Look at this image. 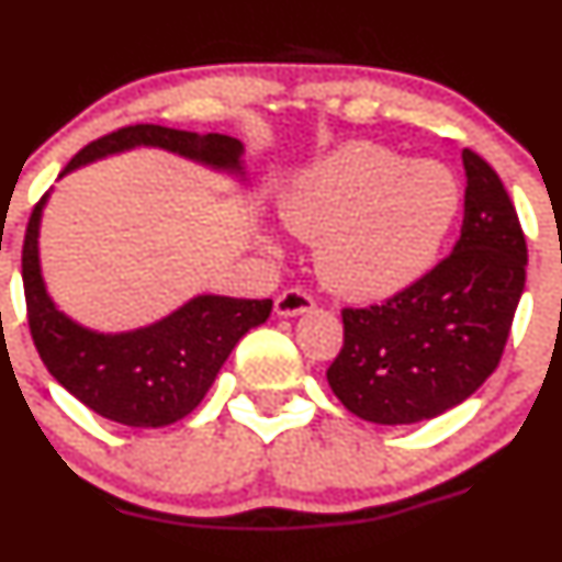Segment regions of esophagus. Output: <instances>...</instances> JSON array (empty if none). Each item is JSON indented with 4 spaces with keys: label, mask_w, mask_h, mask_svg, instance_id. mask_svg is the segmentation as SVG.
<instances>
[{
    "label": "esophagus",
    "mask_w": 562,
    "mask_h": 562,
    "mask_svg": "<svg viewBox=\"0 0 562 562\" xmlns=\"http://www.w3.org/2000/svg\"><path fill=\"white\" fill-rule=\"evenodd\" d=\"M313 307H315V299L310 296L307 291H302V288H288V291H282L274 302V313L282 317L307 313V310Z\"/></svg>",
    "instance_id": "esophagus-1"
}]
</instances>
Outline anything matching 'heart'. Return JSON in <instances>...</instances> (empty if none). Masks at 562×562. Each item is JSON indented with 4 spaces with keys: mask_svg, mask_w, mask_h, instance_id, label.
Returning a JSON list of instances; mask_svg holds the SVG:
<instances>
[{
    "mask_svg": "<svg viewBox=\"0 0 562 562\" xmlns=\"http://www.w3.org/2000/svg\"><path fill=\"white\" fill-rule=\"evenodd\" d=\"M462 192L440 162L345 144L282 198V223L317 239L323 280L350 299H389L422 280L457 223Z\"/></svg>",
    "mask_w": 562,
    "mask_h": 562,
    "instance_id": "obj_1",
    "label": "heart"
}]
</instances>
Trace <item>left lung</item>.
<instances>
[{"label":"left lung","mask_w":562,"mask_h":562,"mask_svg":"<svg viewBox=\"0 0 562 562\" xmlns=\"http://www.w3.org/2000/svg\"><path fill=\"white\" fill-rule=\"evenodd\" d=\"M464 220L454 252L383 304L342 310L328 386L353 416L416 424L468 400L501 364L525 291L517 209L484 157L462 151Z\"/></svg>","instance_id":"obj_1"}]
</instances>
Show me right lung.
I'll list each match as a JSON object with an SVG mask.
<instances>
[{
  "instance_id": "obj_1",
  "label": "right lung",
  "mask_w": 562,
  "mask_h": 562,
  "mask_svg": "<svg viewBox=\"0 0 562 562\" xmlns=\"http://www.w3.org/2000/svg\"><path fill=\"white\" fill-rule=\"evenodd\" d=\"M160 146L190 160L239 171L241 144L220 133H187L162 124H130L83 146L59 176L113 151ZM45 195L32 209L21 249L26 321L50 375L78 402L124 427H166L195 411L234 345L271 313V299L198 296L166 321L130 334L81 328L54 307L40 277L37 225Z\"/></svg>"
}]
</instances>
